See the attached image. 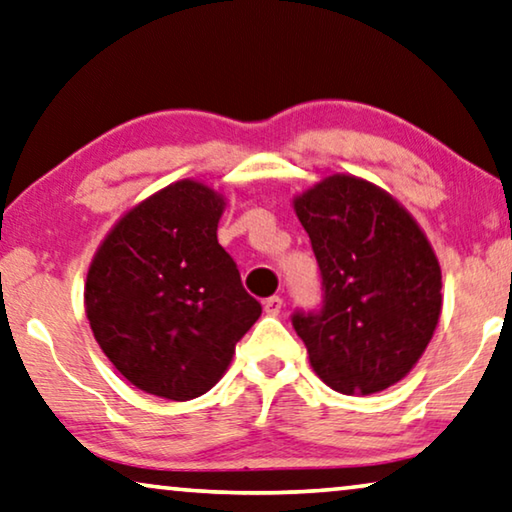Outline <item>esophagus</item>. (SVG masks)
<instances>
[{"label":"esophagus","instance_id":"34e87169","mask_svg":"<svg viewBox=\"0 0 512 512\" xmlns=\"http://www.w3.org/2000/svg\"><path fill=\"white\" fill-rule=\"evenodd\" d=\"M282 305H285V301H282L280 296H271V299L264 301V312H266V315L276 317V315H280Z\"/></svg>","mask_w":512,"mask_h":512}]
</instances>
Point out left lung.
<instances>
[{
	"label": "left lung",
	"mask_w": 512,
	"mask_h": 512,
	"mask_svg": "<svg viewBox=\"0 0 512 512\" xmlns=\"http://www.w3.org/2000/svg\"><path fill=\"white\" fill-rule=\"evenodd\" d=\"M322 271L324 305L292 324L317 377L370 395L398 384L441 315V266L414 216L384 188L331 174L294 197Z\"/></svg>",
	"instance_id": "8db88e82"
}]
</instances>
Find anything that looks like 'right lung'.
I'll return each instance as SVG.
<instances>
[{
    "label": "right lung",
    "instance_id": "add662e5",
    "mask_svg": "<svg viewBox=\"0 0 512 512\" xmlns=\"http://www.w3.org/2000/svg\"><path fill=\"white\" fill-rule=\"evenodd\" d=\"M225 197L195 179L128 209L91 259L85 312L103 354L135 388L193 400L225 375L262 305L218 243Z\"/></svg>",
    "mask_w": 512,
    "mask_h": 512
}]
</instances>
